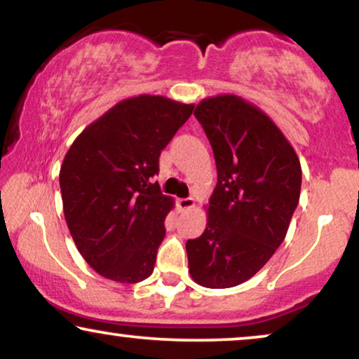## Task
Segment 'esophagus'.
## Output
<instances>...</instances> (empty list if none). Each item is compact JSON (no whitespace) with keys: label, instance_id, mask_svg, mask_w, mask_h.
<instances>
[{"label":"esophagus","instance_id":"34e87169","mask_svg":"<svg viewBox=\"0 0 359 359\" xmlns=\"http://www.w3.org/2000/svg\"><path fill=\"white\" fill-rule=\"evenodd\" d=\"M178 205L181 210H189L196 205V201L193 198H181V199H178Z\"/></svg>","mask_w":359,"mask_h":359}]
</instances>
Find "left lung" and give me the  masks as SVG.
Here are the masks:
<instances>
[{
    "label": "left lung",
    "mask_w": 359,
    "mask_h": 359,
    "mask_svg": "<svg viewBox=\"0 0 359 359\" xmlns=\"http://www.w3.org/2000/svg\"><path fill=\"white\" fill-rule=\"evenodd\" d=\"M194 116L212 147L217 184L204 233L186 242L189 273L199 286L233 287L255 276L286 237L301 161L278 126L243 97H205Z\"/></svg>",
    "instance_id": "8db88e82"
}]
</instances>
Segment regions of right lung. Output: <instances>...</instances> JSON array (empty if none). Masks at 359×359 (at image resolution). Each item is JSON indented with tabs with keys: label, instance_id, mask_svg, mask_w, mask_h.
Masks as SVG:
<instances>
[{
	"label": "right lung",
	"instance_id": "1",
	"mask_svg": "<svg viewBox=\"0 0 359 359\" xmlns=\"http://www.w3.org/2000/svg\"><path fill=\"white\" fill-rule=\"evenodd\" d=\"M194 104L140 95L86 127L60 168L63 214L73 242L101 276L134 284L154 273L173 198L161 194V150Z\"/></svg>",
	"mask_w": 359,
	"mask_h": 359
}]
</instances>
